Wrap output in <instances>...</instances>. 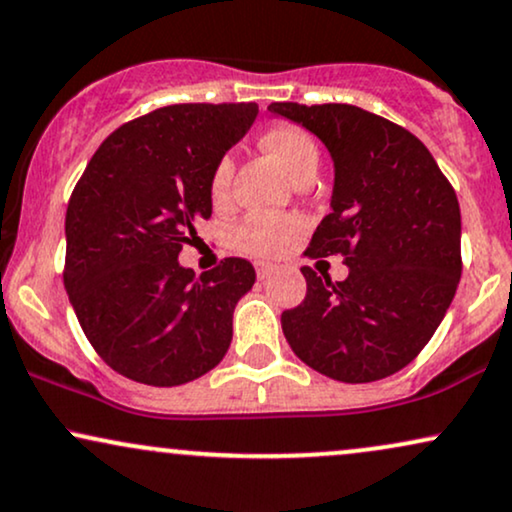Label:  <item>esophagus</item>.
I'll return each mask as SVG.
<instances>
[{
	"mask_svg": "<svg viewBox=\"0 0 512 512\" xmlns=\"http://www.w3.org/2000/svg\"><path fill=\"white\" fill-rule=\"evenodd\" d=\"M275 273V268L270 266V263H263V261H258L256 263V275H258V280H268L270 275Z\"/></svg>",
	"mask_w": 512,
	"mask_h": 512,
	"instance_id": "1",
	"label": "esophagus"
}]
</instances>
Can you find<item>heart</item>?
<instances>
[{
	"instance_id": "1",
	"label": "heart",
	"mask_w": 512,
	"mask_h": 512,
	"mask_svg": "<svg viewBox=\"0 0 512 512\" xmlns=\"http://www.w3.org/2000/svg\"><path fill=\"white\" fill-rule=\"evenodd\" d=\"M261 147L280 163L282 170L294 182L308 175H315L320 161L318 144L304 128L292 123H280L268 128L261 135ZM232 175H235V159L232 154H223L211 170L208 180V194L216 206L230 201ZM301 220L296 216H273V213H246L239 223L232 227V244L237 251L258 258H273L285 254L292 246L294 237L299 235Z\"/></svg>"
}]
</instances>
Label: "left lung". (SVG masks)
<instances>
[{
  "instance_id": "obj_1",
  "label": "left lung",
  "mask_w": 512,
  "mask_h": 512,
  "mask_svg": "<svg viewBox=\"0 0 512 512\" xmlns=\"http://www.w3.org/2000/svg\"><path fill=\"white\" fill-rule=\"evenodd\" d=\"M318 135L334 159L332 213L306 256H344L332 282L301 268L306 296L282 332L308 368L363 384L394 375L425 349L460 282V206L430 149L401 125L351 104L273 102Z\"/></svg>"
}]
</instances>
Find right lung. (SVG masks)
Returning a JSON list of instances; mask_svg holds the SVG:
<instances>
[{"mask_svg":"<svg viewBox=\"0 0 512 512\" xmlns=\"http://www.w3.org/2000/svg\"><path fill=\"white\" fill-rule=\"evenodd\" d=\"M258 104H173L99 144L66 208L63 285L99 358L128 380L178 387L223 361L232 311L254 285L246 258L204 275L182 246L211 218L208 180Z\"/></svg>","mask_w":512,"mask_h":512,"instance_id":"add662e5","label":"right lung"}]
</instances>
